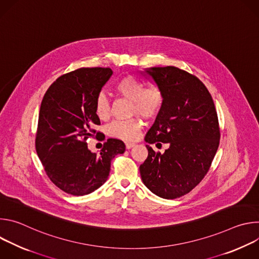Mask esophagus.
<instances>
[{"label":"esophagus","instance_id":"34e87169","mask_svg":"<svg viewBox=\"0 0 259 259\" xmlns=\"http://www.w3.org/2000/svg\"><path fill=\"white\" fill-rule=\"evenodd\" d=\"M134 145H135L134 143H131V142H127V143H126V149H127V150H130V149H132V147H133Z\"/></svg>","mask_w":259,"mask_h":259}]
</instances>
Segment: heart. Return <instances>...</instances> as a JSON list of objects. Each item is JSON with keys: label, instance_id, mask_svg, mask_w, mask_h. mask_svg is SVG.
Segmentation results:
<instances>
[{"label": "heart", "instance_id": "obj_1", "mask_svg": "<svg viewBox=\"0 0 259 259\" xmlns=\"http://www.w3.org/2000/svg\"><path fill=\"white\" fill-rule=\"evenodd\" d=\"M117 92L130 100L132 103L131 112L143 118L151 119L155 117L163 104V93L156 85L144 84L133 76H124L116 83ZM95 115L100 120H105L109 116V102L106 95L100 92L94 103ZM142 127L138 119L115 121L107 127V133L116 138L131 141L135 140Z\"/></svg>", "mask_w": 259, "mask_h": 259}]
</instances>
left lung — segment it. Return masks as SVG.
I'll list each match as a JSON object with an SVG mask.
<instances>
[{"instance_id": "8db88e82", "label": "left lung", "mask_w": 259, "mask_h": 259, "mask_svg": "<svg viewBox=\"0 0 259 259\" xmlns=\"http://www.w3.org/2000/svg\"><path fill=\"white\" fill-rule=\"evenodd\" d=\"M140 72L163 93L162 107L144 138L149 156L139 167L141 179L155 195L176 199L198 186L217 152L215 105L205 85L182 69L149 67ZM158 141L169 144L164 154L150 146Z\"/></svg>"}]
</instances>
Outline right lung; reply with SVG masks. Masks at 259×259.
I'll list each match as a JSON object with an SVG mask.
<instances>
[{
	"label": "right lung",
	"mask_w": 259,
	"mask_h": 259,
	"mask_svg": "<svg viewBox=\"0 0 259 259\" xmlns=\"http://www.w3.org/2000/svg\"><path fill=\"white\" fill-rule=\"evenodd\" d=\"M112 76L109 67L79 68L59 77L42 100L36 154L51 181L69 195L85 196L99 189L108 178L110 161L125 152L119 139H107L99 154L86 142L100 125L96 96Z\"/></svg>",
	"instance_id": "obj_1"
}]
</instances>
